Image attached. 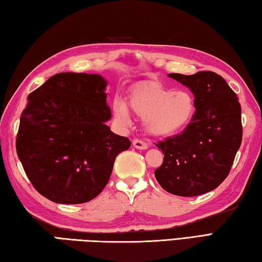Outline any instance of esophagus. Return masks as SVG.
<instances>
[{
  "label": "esophagus",
  "mask_w": 262,
  "mask_h": 262,
  "mask_svg": "<svg viewBox=\"0 0 262 262\" xmlns=\"http://www.w3.org/2000/svg\"><path fill=\"white\" fill-rule=\"evenodd\" d=\"M132 145H133V147L137 148V149H141V150L147 149V148H148V145L146 144V142H144L142 140H139V139L133 140Z\"/></svg>",
  "instance_id": "obj_1"
}]
</instances>
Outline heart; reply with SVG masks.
Wrapping results in <instances>:
<instances>
[{"label":"heart","instance_id":"obj_1","mask_svg":"<svg viewBox=\"0 0 262 262\" xmlns=\"http://www.w3.org/2000/svg\"><path fill=\"white\" fill-rule=\"evenodd\" d=\"M129 107L137 116L144 118L148 135L164 138L176 135L189 124L195 114L196 102L189 91L149 84L131 93ZM114 115L122 123L129 122V111L121 101L115 102Z\"/></svg>","mask_w":262,"mask_h":262}]
</instances>
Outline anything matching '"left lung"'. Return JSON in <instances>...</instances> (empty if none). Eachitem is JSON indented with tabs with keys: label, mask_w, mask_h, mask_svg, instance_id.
Instances as JSON below:
<instances>
[{
	"label": "left lung",
	"mask_w": 262,
	"mask_h": 262,
	"mask_svg": "<svg viewBox=\"0 0 262 262\" xmlns=\"http://www.w3.org/2000/svg\"><path fill=\"white\" fill-rule=\"evenodd\" d=\"M189 88L196 102L191 122L180 135L156 145L164 154L155 178L178 196H199L215 189L229 174L242 142L241 105L235 92L214 72L169 74Z\"/></svg>",
	"instance_id": "1"
}]
</instances>
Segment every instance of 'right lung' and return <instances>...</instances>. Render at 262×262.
<instances>
[{
  "mask_svg": "<svg viewBox=\"0 0 262 262\" xmlns=\"http://www.w3.org/2000/svg\"><path fill=\"white\" fill-rule=\"evenodd\" d=\"M107 81L98 74L59 73L33 91L21 113L16 148L28 179L54 203L95 199L131 141L106 124Z\"/></svg>",
  "mask_w": 262,
  "mask_h": 262,
  "instance_id": "obj_1",
  "label": "right lung"
}]
</instances>
